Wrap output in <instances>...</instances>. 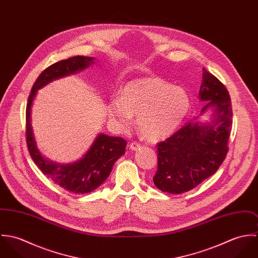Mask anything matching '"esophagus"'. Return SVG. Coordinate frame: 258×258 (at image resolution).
Listing matches in <instances>:
<instances>
[{"label": "esophagus", "instance_id": "obj_1", "mask_svg": "<svg viewBox=\"0 0 258 258\" xmlns=\"http://www.w3.org/2000/svg\"><path fill=\"white\" fill-rule=\"evenodd\" d=\"M129 148H130L132 151H136V150H138L139 148H141V144H140V143H137V142H132V143L130 144Z\"/></svg>", "mask_w": 258, "mask_h": 258}]
</instances>
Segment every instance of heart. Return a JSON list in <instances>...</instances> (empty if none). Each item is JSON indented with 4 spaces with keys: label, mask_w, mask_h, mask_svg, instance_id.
Instances as JSON below:
<instances>
[{
    "label": "heart",
    "mask_w": 258,
    "mask_h": 258,
    "mask_svg": "<svg viewBox=\"0 0 258 258\" xmlns=\"http://www.w3.org/2000/svg\"><path fill=\"white\" fill-rule=\"evenodd\" d=\"M189 107L190 99L184 88L159 77H141L128 81L120 96L109 99L106 108L109 118L120 128L130 127L135 115L139 132L156 142L177 130Z\"/></svg>",
    "instance_id": "b5f03b06"
}]
</instances>
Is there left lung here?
<instances>
[{"label": "left lung", "mask_w": 258, "mask_h": 258, "mask_svg": "<svg viewBox=\"0 0 258 258\" xmlns=\"http://www.w3.org/2000/svg\"><path fill=\"white\" fill-rule=\"evenodd\" d=\"M199 99L207 102L200 115L158 144L153 182L162 191L179 195L190 190L213 176L226 157L232 126L230 97L221 81L205 69ZM206 112L211 113L210 120L200 121Z\"/></svg>", "instance_id": "left-lung-1"}]
</instances>
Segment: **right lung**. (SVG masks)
<instances>
[{"mask_svg": "<svg viewBox=\"0 0 258 258\" xmlns=\"http://www.w3.org/2000/svg\"><path fill=\"white\" fill-rule=\"evenodd\" d=\"M93 63L94 57L77 55L48 67L37 77L27 105V144L31 157L45 176L76 195L90 192L105 182L114 163L125 154L126 141L121 137H111L99 133L79 160L69 164L55 163L45 158L37 148L32 126V106L37 90L53 80L80 73Z\"/></svg>", "mask_w": 258, "mask_h": 258, "instance_id": "add662e5", "label": "right lung"}]
</instances>
